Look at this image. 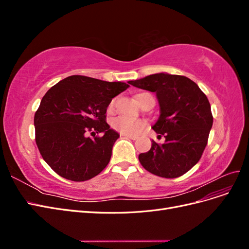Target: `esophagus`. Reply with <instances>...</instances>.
Listing matches in <instances>:
<instances>
[{"instance_id":"1","label":"esophagus","mask_w":249,"mask_h":249,"mask_svg":"<svg viewBox=\"0 0 249 249\" xmlns=\"http://www.w3.org/2000/svg\"><path fill=\"white\" fill-rule=\"evenodd\" d=\"M120 136H122V137H124V138H126V139H132V140H135V139H136V137H135V136H131V135L120 134Z\"/></svg>"}]
</instances>
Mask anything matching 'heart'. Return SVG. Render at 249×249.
Segmentation results:
<instances>
[{
    "label": "heart",
    "mask_w": 249,
    "mask_h": 249,
    "mask_svg": "<svg viewBox=\"0 0 249 249\" xmlns=\"http://www.w3.org/2000/svg\"><path fill=\"white\" fill-rule=\"evenodd\" d=\"M142 94H148V93H140L137 95V97ZM112 108H113V102L110 104L109 109L111 110ZM111 124L113 129H115L116 131L120 132L122 134L131 135V136H135V135L139 134L146 125L145 122H143V120L134 119L127 116H117L114 119H112Z\"/></svg>",
    "instance_id": "1"
}]
</instances>
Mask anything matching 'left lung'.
I'll use <instances>...</instances> for the list:
<instances>
[{"label": "left lung", "mask_w": 249, "mask_h": 249, "mask_svg": "<svg viewBox=\"0 0 249 249\" xmlns=\"http://www.w3.org/2000/svg\"><path fill=\"white\" fill-rule=\"evenodd\" d=\"M131 85L155 92L160 116L153 130L164 136L165 142L139 155L141 165L150 173L173 178L183 176L196 164L205 150L213 125L208 97L196 83L178 74L159 72Z\"/></svg>", "instance_id": "8db88e82"}]
</instances>
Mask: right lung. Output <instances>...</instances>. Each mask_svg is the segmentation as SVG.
Wrapping results in <instances>:
<instances>
[{
  "label": "right lung",
  "mask_w": 249,
  "mask_h": 249,
  "mask_svg": "<svg viewBox=\"0 0 249 249\" xmlns=\"http://www.w3.org/2000/svg\"><path fill=\"white\" fill-rule=\"evenodd\" d=\"M127 87L124 82L71 76L44 94L34 116L35 140L43 160L60 177L83 182L107 166L119 137L106 123L107 108ZM89 131L104 135L91 140Z\"/></svg>",
  "instance_id": "1"
}]
</instances>
